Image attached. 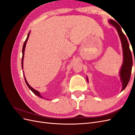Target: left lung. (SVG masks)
Segmentation results:
<instances>
[{
	"mask_svg": "<svg viewBox=\"0 0 135 135\" xmlns=\"http://www.w3.org/2000/svg\"><path fill=\"white\" fill-rule=\"evenodd\" d=\"M109 22L116 28L120 38L122 46L123 48V63L120 71V77L122 83V91L126 88L130 79L132 67V57L127 39L122 31L120 26L113 20H109Z\"/></svg>",
	"mask_w": 135,
	"mask_h": 135,
	"instance_id": "1",
	"label": "left lung"
}]
</instances>
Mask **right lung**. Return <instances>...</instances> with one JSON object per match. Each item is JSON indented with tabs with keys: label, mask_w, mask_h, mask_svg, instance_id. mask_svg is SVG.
I'll return each instance as SVG.
<instances>
[{
	"label": "right lung",
	"mask_w": 135,
	"mask_h": 135,
	"mask_svg": "<svg viewBox=\"0 0 135 135\" xmlns=\"http://www.w3.org/2000/svg\"><path fill=\"white\" fill-rule=\"evenodd\" d=\"M29 35H30V32H28V34L27 36V38L26 39L25 42H24L23 45V47H22V62H21V64H22V69H23V57H24V51H25V47H26V42H27V40H28V36H29ZM24 77H25V76H24ZM24 78H25V82H26V83L27 85L28 86V87L30 88V90H31L32 92H33V93L35 94V95H37V96H39V97H41V98H42V96H41V95H40V93H39L38 91H36V90H35V89H34V88H32L30 86V85L28 84L27 81H26V79H25V77Z\"/></svg>",
	"instance_id": "1"
}]
</instances>
